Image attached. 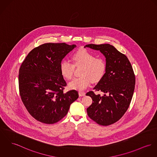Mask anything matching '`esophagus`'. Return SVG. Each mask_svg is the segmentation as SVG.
<instances>
[{"instance_id": "esophagus-1", "label": "esophagus", "mask_w": 157, "mask_h": 157, "mask_svg": "<svg viewBox=\"0 0 157 157\" xmlns=\"http://www.w3.org/2000/svg\"><path fill=\"white\" fill-rule=\"evenodd\" d=\"M78 95L80 97H83L85 95V93L83 92H78Z\"/></svg>"}]
</instances>
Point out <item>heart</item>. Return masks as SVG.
I'll use <instances>...</instances> for the list:
<instances>
[{
  "label": "heart",
  "mask_w": 157,
  "mask_h": 157,
  "mask_svg": "<svg viewBox=\"0 0 157 157\" xmlns=\"http://www.w3.org/2000/svg\"><path fill=\"white\" fill-rule=\"evenodd\" d=\"M74 64L70 61L63 60L60 64L62 75L67 79H71L75 67H83L80 71V77L74 78L69 83L72 89L82 90L89 86L91 81L97 83L100 81L106 71L105 60L95 56L86 49L82 48L72 55Z\"/></svg>",
  "instance_id": "1"
}]
</instances>
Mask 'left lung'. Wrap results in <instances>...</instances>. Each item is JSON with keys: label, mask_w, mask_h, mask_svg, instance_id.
I'll list each match as a JSON object with an SVG mask.
<instances>
[{"label": "left lung", "mask_w": 157, "mask_h": 157, "mask_svg": "<svg viewBox=\"0 0 157 157\" xmlns=\"http://www.w3.org/2000/svg\"><path fill=\"white\" fill-rule=\"evenodd\" d=\"M85 47L100 50L107 65L104 75L94 88L104 94L96 95L93 91L86 94L93 101L87 109V115L100 125H110L119 121L128 109L135 87V75L128 59L114 46L90 44Z\"/></svg>", "instance_id": "1"}]
</instances>
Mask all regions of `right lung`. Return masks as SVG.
<instances>
[{
    "instance_id": "add662e5",
    "label": "right lung",
    "mask_w": 157,
    "mask_h": 157,
    "mask_svg": "<svg viewBox=\"0 0 157 157\" xmlns=\"http://www.w3.org/2000/svg\"><path fill=\"white\" fill-rule=\"evenodd\" d=\"M75 47L74 44L45 43L31 50L21 63L20 95L29 114L41 122L56 123L78 98L75 90L64 93L67 83L60 70L62 59Z\"/></svg>"
}]
</instances>
